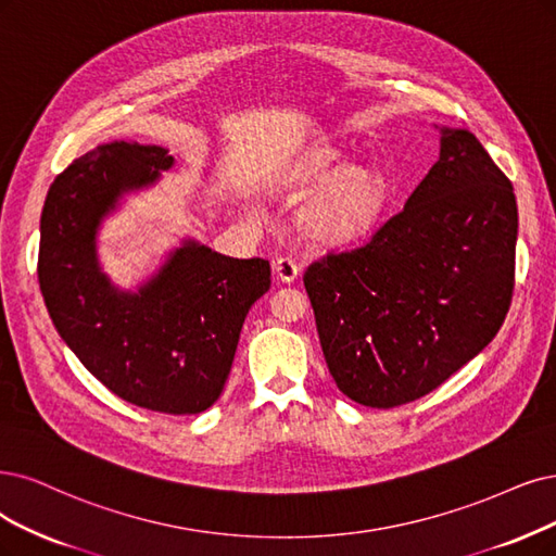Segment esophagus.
<instances>
[{
  "mask_svg": "<svg viewBox=\"0 0 556 556\" xmlns=\"http://www.w3.org/2000/svg\"><path fill=\"white\" fill-rule=\"evenodd\" d=\"M273 270L277 275L279 281L283 283H291L300 277V265L293 256H279L275 263H273Z\"/></svg>",
  "mask_w": 556,
  "mask_h": 556,
  "instance_id": "34e87169",
  "label": "esophagus"
}]
</instances>
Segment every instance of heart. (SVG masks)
Returning a JSON list of instances; mask_svg holds the SVG:
<instances>
[{"label": "heart", "instance_id": "heart-1", "mask_svg": "<svg viewBox=\"0 0 556 556\" xmlns=\"http://www.w3.org/2000/svg\"><path fill=\"white\" fill-rule=\"evenodd\" d=\"M318 190L302 211L304 231L320 242H348L371 229L384 199V176L366 164H348L339 149H320L291 178L289 188L304 194Z\"/></svg>", "mask_w": 556, "mask_h": 556}]
</instances>
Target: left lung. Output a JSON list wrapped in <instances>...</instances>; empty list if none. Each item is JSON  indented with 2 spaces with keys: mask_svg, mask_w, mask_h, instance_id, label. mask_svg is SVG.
I'll return each instance as SVG.
<instances>
[{
  "mask_svg": "<svg viewBox=\"0 0 556 556\" xmlns=\"http://www.w3.org/2000/svg\"><path fill=\"white\" fill-rule=\"evenodd\" d=\"M440 135V160L403 211L366 244L304 273L327 368L359 405L387 409L433 392L508 314L513 185L469 130Z\"/></svg>",
  "mask_w": 556,
  "mask_h": 556,
  "instance_id": "obj_1",
  "label": "left lung"
}]
</instances>
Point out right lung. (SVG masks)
<instances>
[{
    "mask_svg": "<svg viewBox=\"0 0 556 556\" xmlns=\"http://www.w3.org/2000/svg\"><path fill=\"white\" fill-rule=\"evenodd\" d=\"M169 149L100 143L50 185L38 283L59 337L110 392L164 415H199L222 394L242 323L270 289V263L213 252L194 238L135 291L102 273L98 231L126 194L172 169Z\"/></svg>",
    "mask_w": 556,
    "mask_h": 556,
    "instance_id": "1",
    "label": "right lung"
}]
</instances>
